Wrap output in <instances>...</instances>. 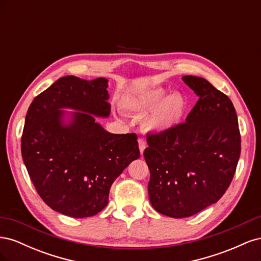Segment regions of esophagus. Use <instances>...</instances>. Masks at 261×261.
<instances>
[{"instance_id":"34e87169","label":"esophagus","mask_w":261,"mask_h":261,"mask_svg":"<svg viewBox=\"0 0 261 261\" xmlns=\"http://www.w3.org/2000/svg\"><path fill=\"white\" fill-rule=\"evenodd\" d=\"M138 146H139L140 153L143 154V153H144V150H145V148H146V143H145V140H143V139H138Z\"/></svg>"}]
</instances>
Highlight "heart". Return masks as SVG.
I'll return each instance as SVG.
<instances>
[{
  "mask_svg": "<svg viewBox=\"0 0 261 261\" xmlns=\"http://www.w3.org/2000/svg\"><path fill=\"white\" fill-rule=\"evenodd\" d=\"M123 107L127 111L138 115H145L144 128L148 133L162 134L172 129L180 122L185 112L186 101L178 92L167 91L162 87H153L136 96L126 98Z\"/></svg>",
  "mask_w": 261,
  "mask_h": 261,
  "instance_id": "obj_1",
  "label": "heart"
}]
</instances>
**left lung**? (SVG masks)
Returning a JSON list of instances; mask_svg holds the SVG:
<instances>
[{"label":"left lung","mask_w":261,"mask_h":261,"mask_svg":"<svg viewBox=\"0 0 261 261\" xmlns=\"http://www.w3.org/2000/svg\"><path fill=\"white\" fill-rule=\"evenodd\" d=\"M199 96L185 123L148 135L149 200L161 215L180 219L216 203L230 186L241 155L232 101L202 77L183 76Z\"/></svg>","instance_id":"obj_1"}]
</instances>
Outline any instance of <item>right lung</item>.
<instances>
[{"instance_id":"add662e5","label":"right lung","mask_w":261,"mask_h":261,"mask_svg":"<svg viewBox=\"0 0 261 261\" xmlns=\"http://www.w3.org/2000/svg\"><path fill=\"white\" fill-rule=\"evenodd\" d=\"M108 83L61 77L26 114L23 163L42 200L64 216L97 215L109 202L113 181L140 155L136 134L109 133L97 122L111 111Z\"/></svg>"}]
</instances>
